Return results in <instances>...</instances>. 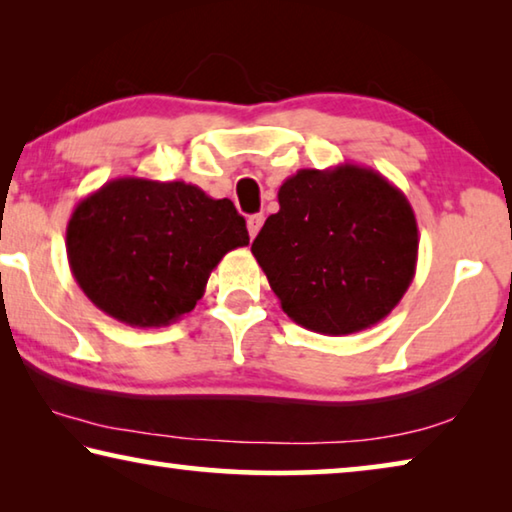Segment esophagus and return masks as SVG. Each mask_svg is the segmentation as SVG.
<instances>
[{
    "label": "esophagus",
    "instance_id": "esophagus-1",
    "mask_svg": "<svg viewBox=\"0 0 512 512\" xmlns=\"http://www.w3.org/2000/svg\"><path fill=\"white\" fill-rule=\"evenodd\" d=\"M262 223H264V216H262V214L248 216L246 225H248V235H250V239L257 237V232H259V228H262Z\"/></svg>",
    "mask_w": 512,
    "mask_h": 512
}]
</instances>
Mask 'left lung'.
<instances>
[{"label": "left lung", "mask_w": 512, "mask_h": 512, "mask_svg": "<svg viewBox=\"0 0 512 512\" xmlns=\"http://www.w3.org/2000/svg\"><path fill=\"white\" fill-rule=\"evenodd\" d=\"M253 255L282 311L327 336L377 325L397 307L418 264V221L375 169H300L277 192Z\"/></svg>", "instance_id": "obj_1"}]
</instances>
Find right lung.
<instances>
[{
  "mask_svg": "<svg viewBox=\"0 0 512 512\" xmlns=\"http://www.w3.org/2000/svg\"><path fill=\"white\" fill-rule=\"evenodd\" d=\"M241 246L248 230L232 201L183 180L115 178L85 196L67 223L74 280L103 314L133 327L189 314L216 264Z\"/></svg>",
  "mask_w": 512,
  "mask_h": 512,
  "instance_id": "right-lung-1",
  "label": "right lung"
}]
</instances>
